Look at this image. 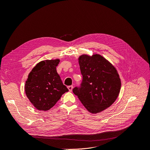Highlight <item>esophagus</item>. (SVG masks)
Here are the masks:
<instances>
[{
  "instance_id": "obj_1",
  "label": "esophagus",
  "mask_w": 150,
  "mask_h": 150,
  "mask_svg": "<svg viewBox=\"0 0 150 150\" xmlns=\"http://www.w3.org/2000/svg\"><path fill=\"white\" fill-rule=\"evenodd\" d=\"M67 88H68V89H69V90L70 91H72V89H73V86H72V85H71V86H68Z\"/></svg>"
}]
</instances>
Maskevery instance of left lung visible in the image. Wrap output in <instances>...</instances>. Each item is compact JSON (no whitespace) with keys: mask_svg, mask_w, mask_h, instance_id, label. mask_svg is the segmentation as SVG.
Instances as JSON below:
<instances>
[{"mask_svg":"<svg viewBox=\"0 0 150 150\" xmlns=\"http://www.w3.org/2000/svg\"><path fill=\"white\" fill-rule=\"evenodd\" d=\"M83 80L73 92L85 108L96 114L110 107L120 93L121 81L118 72L108 60L99 54H83L79 58Z\"/></svg>","mask_w":150,"mask_h":150,"instance_id":"1","label":"left lung"}]
</instances>
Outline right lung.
Instances as JSON below:
<instances>
[{"instance_id":"obj_1","label":"right lung","mask_w":150,"mask_h":150,"mask_svg":"<svg viewBox=\"0 0 150 150\" xmlns=\"http://www.w3.org/2000/svg\"><path fill=\"white\" fill-rule=\"evenodd\" d=\"M59 62V59L41 61L28 76L25 85L26 95L39 110H49L69 91L56 70Z\"/></svg>"}]
</instances>
